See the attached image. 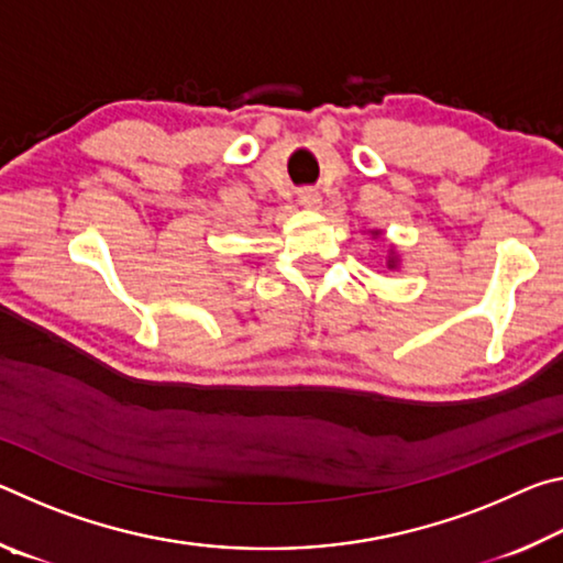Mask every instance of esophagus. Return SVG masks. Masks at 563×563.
Returning a JSON list of instances; mask_svg holds the SVG:
<instances>
[{"label": "esophagus", "instance_id": "34e87169", "mask_svg": "<svg viewBox=\"0 0 563 563\" xmlns=\"http://www.w3.org/2000/svg\"><path fill=\"white\" fill-rule=\"evenodd\" d=\"M298 201L302 208H320V194L316 188H302L298 194Z\"/></svg>", "mask_w": 563, "mask_h": 563}]
</instances>
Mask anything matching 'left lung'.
<instances>
[{
	"instance_id": "left-lung-1",
	"label": "left lung",
	"mask_w": 563,
	"mask_h": 563,
	"mask_svg": "<svg viewBox=\"0 0 563 563\" xmlns=\"http://www.w3.org/2000/svg\"><path fill=\"white\" fill-rule=\"evenodd\" d=\"M373 235H379V231H375ZM387 265H389V268H397V255H395V253L389 255V263H387Z\"/></svg>"
}]
</instances>
